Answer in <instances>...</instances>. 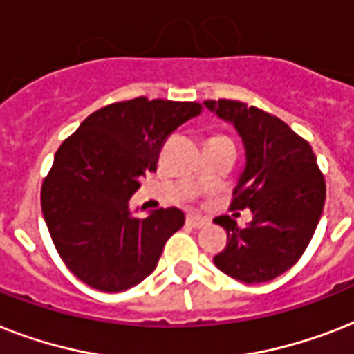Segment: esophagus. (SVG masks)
Wrapping results in <instances>:
<instances>
[{
	"label": "esophagus",
	"mask_w": 354,
	"mask_h": 354,
	"mask_svg": "<svg viewBox=\"0 0 354 354\" xmlns=\"http://www.w3.org/2000/svg\"><path fill=\"white\" fill-rule=\"evenodd\" d=\"M185 222H187V226L200 230V227H204L209 224V218H205V216H200V215H189L187 218H185Z\"/></svg>",
	"instance_id": "obj_1"
}]
</instances>
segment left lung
I'll list each match as a JSON object with an SVG mask.
<instances>
[{
	"label": "left lung",
	"instance_id": "8db88e82",
	"mask_svg": "<svg viewBox=\"0 0 354 354\" xmlns=\"http://www.w3.org/2000/svg\"><path fill=\"white\" fill-rule=\"evenodd\" d=\"M241 136L246 165L233 191V209L250 207L253 221L239 227L230 216L215 224L227 244L216 268L242 283H264L292 268L307 250L325 204V180L310 145L275 115L239 101H205Z\"/></svg>",
	"mask_w": 354,
	"mask_h": 354
}]
</instances>
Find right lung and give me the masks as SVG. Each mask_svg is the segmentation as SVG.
Wrapping results in <instances>:
<instances>
[{"label": "right lung", "mask_w": 354, "mask_h": 354, "mask_svg": "<svg viewBox=\"0 0 354 354\" xmlns=\"http://www.w3.org/2000/svg\"><path fill=\"white\" fill-rule=\"evenodd\" d=\"M200 112L198 102H113L60 145L41 185V213L58 255L82 283L121 292L154 272L185 215L167 207L136 218L128 202L158 169L165 139Z\"/></svg>", "instance_id": "add662e5"}]
</instances>
